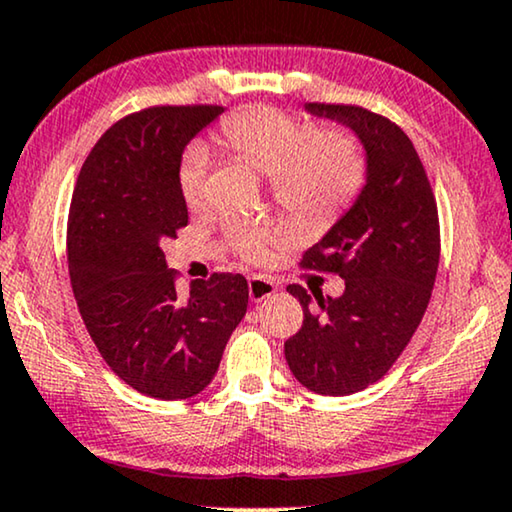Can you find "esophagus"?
<instances>
[{"label":"esophagus","instance_id":"obj_1","mask_svg":"<svg viewBox=\"0 0 512 512\" xmlns=\"http://www.w3.org/2000/svg\"><path fill=\"white\" fill-rule=\"evenodd\" d=\"M276 292V283L269 281L264 276H252L248 281V295L252 302H262V299H269Z\"/></svg>","mask_w":512,"mask_h":512}]
</instances>
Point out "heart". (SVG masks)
<instances>
[{"label": "heart", "instance_id": "b5f03b06", "mask_svg": "<svg viewBox=\"0 0 512 512\" xmlns=\"http://www.w3.org/2000/svg\"><path fill=\"white\" fill-rule=\"evenodd\" d=\"M220 142L227 152L269 175L274 201L302 222L337 220L367 182V154L356 133L346 128L316 131L281 107L252 105L229 114L220 126ZM208 170L206 145H189L177 170V185L189 208L206 201ZM227 234L231 248L250 262L267 260L285 241L274 224H231Z\"/></svg>", "mask_w": 512, "mask_h": 512}]
</instances>
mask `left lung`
I'll use <instances>...</instances> for the list:
<instances>
[{
    "label": "left lung",
    "instance_id": "8db88e82",
    "mask_svg": "<svg viewBox=\"0 0 512 512\" xmlns=\"http://www.w3.org/2000/svg\"><path fill=\"white\" fill-rule=\"evenodd\" d=\"M306 107L356 131L367 152V185L299 262L342 276V297L313 292L311 302L302 285H288L304 320L285 342V360L309 391L351 395L391 370L424 318L440 262L438 203L398 124L358 105Z\"/></svg>",
    "mask_w": 512,
    "mask_h": 512
}]
</instances>
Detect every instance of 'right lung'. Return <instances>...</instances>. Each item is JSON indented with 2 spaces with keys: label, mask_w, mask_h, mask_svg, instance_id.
Masks as SVG:
<instances>
[{
  "label": "right lung",
  "mask_w": 512,
  "mask_h": 512,
  "mask_svg": "<svg viewBox=\"0 0 512 512\" xmlns=\"http://www.w3.org/2000/svg\"><path fill=\"white\" fill-rule=\"evenodd\" d=\"M222 112L156 105L128 114L95 142L74 185L67 267L79 313L112 372L149 398L203 391L248 309L241 274L217 271L180 295L161 250L189 220L182 152Z\"/></svg>",
  "instance_id": "right-lung-1"
}]
</instances>
